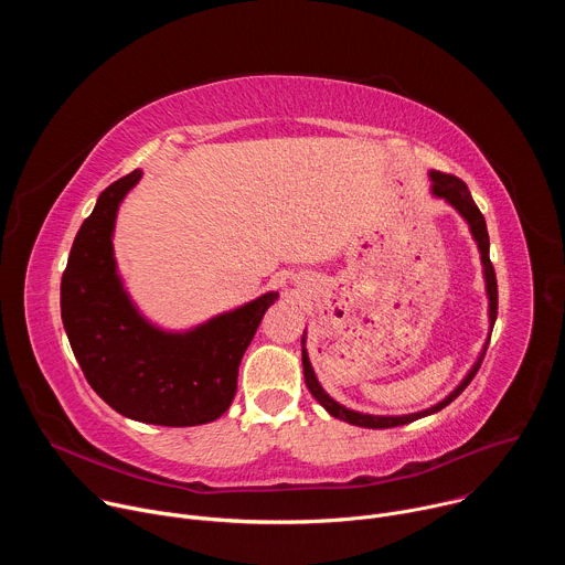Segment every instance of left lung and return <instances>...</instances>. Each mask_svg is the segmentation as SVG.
I'll return each mask as SVG.
<instances>
[{"instance_id":"obj_1","label":"left lung","mask_w":565,"mask_h":565,"mask_svg":"<svg viewBox=\"0 0 565 565\" xmlns=\"http://www.w3.org/2000/svg\"><path fill=\"white\" fill-rule=\"evenodd\" d=\"M431 181H434V194L445 199L447 203H451L462 216L465 221L469 223L471 227V234L476 238L478 244V250H480V257H482V268H486V281H488V295H490V321L494 327L497 321V312H499V286H497V273H494V266L490 262V234H488V225H486V216L480 214L478 205L473 203L467 185L454 177V174H443V172H431ZM303 344V340H301ZM490 344V342H488ZM486 351L488 347L482 349L478 362L473 364V369L467 373V377L460 382V386H456L454 393H449L443 402H438L436 407L431 409H425V412H418V414H409V416H369V414H358V412H351L342 405H338V402L319 386L317 377H315V371L308 362V355H306V349H301V364H303V377H306V386L308 391L312 393V397L319 402L321 407H324L333 418H340L344 423H351V425H358V427H366V429H386V427H397V425H407V423H414L418 418H425V416H431L440 409H445L449 402H454L462 391L465 386L473 380V375L478 373L480 364H482V358H486Z\"/></svg>"}]
</instances>
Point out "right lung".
<instances>
[{"label":"right lung","instance_id":"obj_1","mask_svg":"<svg viewBox=\"0 0 565 565\" xmlns=\"http://www.w3.org/2000/svg\"><path fill=\"white\" fill-rule=\"evenodd\" d=\"M140 170L111 183L79 225L60 284L62 324L92 388L118 414L149 425L194 427L232 405L238 364L277 292L172 335L136 312L120 286L111 232Z\"/></svg>","mask_w":565,"mask_h":565}]
</instances>
